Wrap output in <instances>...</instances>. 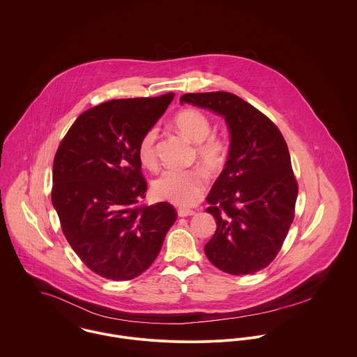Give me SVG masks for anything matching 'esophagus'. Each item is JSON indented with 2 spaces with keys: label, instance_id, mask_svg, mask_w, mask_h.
<instances>
[{
  "label": "esophagus",
  "instance_id": "34e87169",
  "mask_svg": "<svg viewBox=\"0 0 357 357\" xmlns=\"http://www.w3.org/2000/svg\"><path fill=\"white\" fill-rule=\"evenodd\" d=\"M177 214H178V217H188V215H194V214H195V211H194V210H191V208L180 207V208L177 210Z\"/></svg>",
  "mask_w": 357,
  "mask_h": 357
}]
</instances>
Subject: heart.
Instances as JSON below:
<instances>
[{
    "label": "heart",
    "mask_w": 357,
    "mask_h": 357,
    "mask_svg": "<svg viewBox=\"0 0 357 357\" xmlns=\"http://www.w3.org/2000/svg\"><path fill=\"white\" fill-rule=\"evenodd\" d=\"M177 130L197 144V159L206 170L215 172L227 160V144L222 139L210 136L211 123L208 118L198 109L180 111L174 118ZM158 129L150 128L140 139L137 155L143 166L153 167L156 160L155 143ZM206 177L201 170H166L153 183V195L170 204L180 206L194 204L204 194Z\"/></svg>",
    "instance_id": "obj_1"
}]
</instances>
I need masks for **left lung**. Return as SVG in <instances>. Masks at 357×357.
<instances>
[{"label":"left lung","mask_w":357,"mask_h":357,"mask_svg":"<svg viewBox=\"0 0 357 357\" xmlns=\"http://www.w3.org/2000/svg\"><path fill=\"white\" fill-rule=\"evenodd\" d=\"M180 102L225 119L229 153L206 208L217 222L204 255L231 275H252L279 253L294 218L298 187L287 144L273 122L228 92L187 93Z\"/></svg>","instance_id":"left-lung-1"}]
</instances>
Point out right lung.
I'll list each match as a JSON object with an SVG mask.
<instances>
[{"instance_id": "1", "label": "right lung", "mask_w": 357, "mask_h": 357, "mask_svg": "<svg viewBox=\"0 0 357 357\" xmlns=\"http://www.w3.org/2000/svg\"><path fill=\"white\" fill-rule=\"evenodd\" d=\"M174 95L119 99L81 114L53 159L52 204L73 250L111 280L142 275L177 220L167 202L136 206L147 191L137 147Z\"/></svg>"}]
</instances>
